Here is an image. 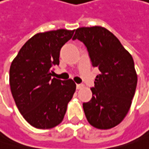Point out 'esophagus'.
I'll list each match as a JSON object with an SVG mask.
<instances>
[{"instance_id":"esophagus-1","label":"esophagus","mask_w":149,"mask_h":149,"mask_svg":"<svg viewBox=\"0 0 149 149\" xmlns=\"http://www.w3.org/2000/svg\"><path fill=\"white\" fill-rule=\"evenodd\" d=\"M84 87V85H82V84H77L76 85V88L78 89V90H80L81 88H83Z\"/></svg>"}]
</instances>
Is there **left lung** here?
I'll use <instances>...</instances> for the list:
<instances>
[{
  "label": "left lung",
  "instance_id": "1",
  "mask_svg": "<svg viewBox=\"0 0 149 149\" xmlns=\"http://www.w3.org/2000/svg\"><path fill=\"white\" fill-rule=\"evenodd\" d=\"M76 39L85 44L92 66L101 73L91 89V99L83 103L86 117L97 129H111L126 116L135 95L137 75L132 57L103 27L79 28L73 37Z\"/></svg>",
  "mask_w": 149,
  "mask_h": 149
}]
</instances>
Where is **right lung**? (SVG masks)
Wrapping results in <instances>:
<instances>
[{
	"mask_svg": "<svg viewBox=\"0 0 149 149\" xmlns=\"http://www.w3.org/2000/svg\"><path fill=\"white\" fill-rule=\"evenodd\" d=\"M74 30L60 29L38 33L22 47L12 62L9 81L13 97L27 122L38 129H50L63 121L76 89L71 80L52 78L59 64L62 47Z\"/></svg>",
	"mask_w": 149,
	"mask_h": 149,
	"instance_id": "1",
	"label": "right lung"
}]
</instances>
